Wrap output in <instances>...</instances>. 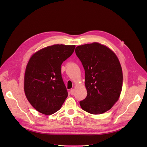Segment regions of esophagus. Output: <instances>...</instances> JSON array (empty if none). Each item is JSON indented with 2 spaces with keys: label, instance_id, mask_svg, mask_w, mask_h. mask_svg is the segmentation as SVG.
Returning <instances> with one entry per match:
<instances>
[{
  "label": "esophagus",
  "instance_id": "obj_1",
  "mask_svg": "<svg viewBox=\"0 0 147 147\" xmlns=\"http://www.w3.org/2000/svg\"><path fill=\"white\" fill-rule=\"evenodd\" d=\"M70 93H71V95H73L74 94V89H71V91H70Z\"/></svg>",
  "mask_w": 147,
  "mask_h": 147
}]
</instances>
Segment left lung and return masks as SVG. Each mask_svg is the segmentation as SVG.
Listing matches in <instances>:
<instances>
[{"mask_svg": "<svg viewBox=\"0 0 147 147\" xmlns=\"http://www.w3.org/2000/svg\"><path fill=\"white\" fill-rule=\"evenodd\" d=\"M75 52L85 73L87 96L80 102L81 107L92 114L104 113L121 93L123 71L119 61L110 49L96 42L78 46Z\"/></svg>", "mask_w": 147, "mask_h": 147, "instance_id": "8db88e82", "label": "left lung"}]
</instances>
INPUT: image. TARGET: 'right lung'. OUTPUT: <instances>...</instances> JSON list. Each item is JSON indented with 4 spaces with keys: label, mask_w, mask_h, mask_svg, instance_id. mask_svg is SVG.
<instances>
[{
    "label": "right lung",
    "mask_w": 147,
    "mask_h": 147,
    "mask_svg": "<svg viewBox=\"0 0 147 147\" xmlns=\"http://www.w3.org/2000/svg\"><path fill=\"white\" fill-rule=\"evenodd\" d=\"M75 45L57 44L35 53L28 62L24 90L28 100L37 111L51 115L58 111L67 96L61 66L73 54Z\"/></svg>",
    "instance_id": "obj_1"
}]
</instances>
